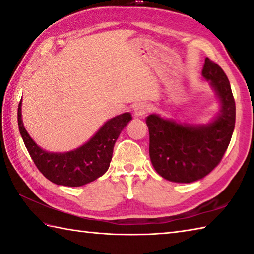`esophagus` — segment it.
I'll list each match as a JSON object with an SVG mask.
<instances>
[{"instance_id":"1","label":"esophagus","mask_w":254,"mask_h":254,"mask_svg":"<svg viewBox=\"0 0 254 254\" xmlns=\"http://www.w3.org/2000/svg\"><path fill=\"white\" fill-rule=\"evenodd\" d=\"M150 112V107L148 106V105L146 104H139L137 105V106L135 107V109H133V113H135V116L137 117H142L145 116V115L147 113Z\"/></svg>"}]
</instances>
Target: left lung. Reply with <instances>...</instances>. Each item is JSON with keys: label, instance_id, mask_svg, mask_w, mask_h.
I'll return each instance as SVG.
<instances>
[{"label": "left lung", "instance_id": "left-lung-1", "mask_svg": "<svg viewBox=\"0 0 254 254\" xmlns=\"http://www.w3.org/2000/svg\"><path fill=\"white\" fill-rule=\"evenodd\" d=\"M203 77L211 80L221 113L208 125H181L149 115V156L156 171L174 183L189 184L210 174L222 160L236 124V103L230 82L220 66L205 59Z\"/></svg>", "mask_w": 254, "mask_h": 254}]
</instances>
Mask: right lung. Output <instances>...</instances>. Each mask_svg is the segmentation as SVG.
Listing matches in <instances>:
<instances>
[{"label": "right lung", "mask_w": 254, "mask_h": 254, "mask_svg": "<svg viewBox=\"0 0 254 254\" xmlns=\"http://www.w3.org/2000/svg\"><path fill=\"white\" fill-rule=\"evenodd\" d=\"M21 104L17 108V123L25 147L37 169L52 183L79 187L96 180L109 168L114 145L122 130L132 118L129 113L109 119L82 147L73 151L54 154L38 147L28 135L22 122Z\"/></svg>", "instance_id": "right-lung-1"}]
</instances>
